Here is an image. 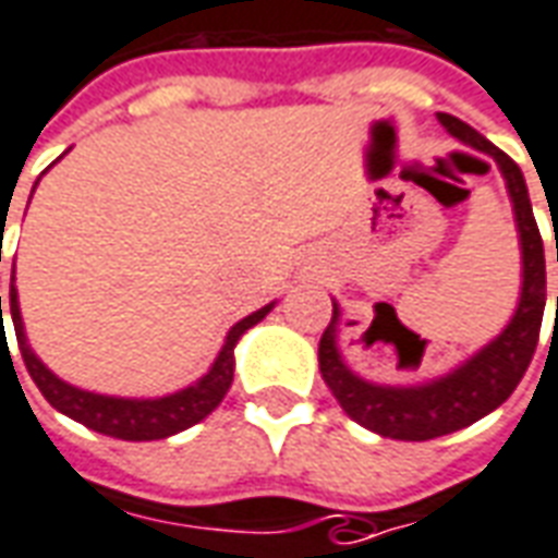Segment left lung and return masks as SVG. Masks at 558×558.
<instances>
[{
	"mask_svg": "<svg viewBox=\"0 0 558 558\" xmlns=\"http://www.w3.org/2000/svg\"><path fill=\"white\" fill-rule=\"evenodd\" d=\"M438 120L444 123V130L456 135L459 142L471 144V147H477V150L496 159L505 181H508L510 202H513V214H517V229H520V244H523V292H520V305H517V314L508 323V329L498 335L493 344L483 347L481 353H474L453 374L438 377V380L423 384V387H377V384H368V380H362L350 372L341 360V353H338V344H335L341 311H338V305H332V319L319 338V374L350 420H356L360 426L372 428L384 438H396V441L441 438L456 428L477 423L481 416L496 411L501 401H508V396L523 380L525 368L535 356L541 319H544V302H547L544 241L537 232L523 171L505 150H498L496 144L486 142L481 132L471 130L469 123H462L459 117L438 114ZM396 347H399L401 365H414V368L420 365V356H423L420 347L411 344L404 350L399 341H396Z\"/></svg>",
	"mask_w": 558,
	"mask_h": 558,
	"instance_id": "1",
	"label": "left lung"
}]
</instances>
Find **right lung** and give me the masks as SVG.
<instances>
[{"label":"right lung","instance_id":"right-lung-1","mask_svg":"<svg viewBox=\"0 0 558 558\" xmlns=\"http://www.w3.org/2000/svg\"><path fill=\"white\" fill-rule=\"evenodd\" d=\"M8 299H11V319H14V335H17L23 365H26V372L35 380V387L41 389V396L60 414L72 416V420L84 423L93 432L111 435V438H120V441H159V438H169V435H178L184 428L196 426L198 420H205V416L211 414L214 408L223 401L229 387H232V372H235L232 350L239 344V338L271 311V305H266L259 307L256 314H251V317L235 323L229 329V335H226V344L217 362L211 365V372L205 374L198 384H193V387L181 389L174 396H166V399H111V396H96V392L65 384V380H60L57 374L50 372L45 362L35 356L33 347L26 344V335H23L21 305H17V290H14V268H11V292H8Z\"/></svg>","mask_w":558,"mask_h":558}]
</instances>
